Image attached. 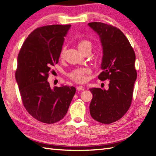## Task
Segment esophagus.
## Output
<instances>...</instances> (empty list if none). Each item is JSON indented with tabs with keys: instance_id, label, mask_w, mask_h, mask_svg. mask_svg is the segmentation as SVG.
<instances>
[{
	"instance_id": "1",
	"label": "esophagus",
	"mask_w": 156,
	"mask_h": 156,
	"mask_svg": "<svg viewBox=\"0 0 156 156\" xmlns=\"http://www.w3.org/2000/svg\"><path fill=\"white\" fill-rule=\"evenodd\" d=\"M85 90V87H83V86H78L77 87V90L78 91H82V90Z\"/></svg>"
}]
</instances>
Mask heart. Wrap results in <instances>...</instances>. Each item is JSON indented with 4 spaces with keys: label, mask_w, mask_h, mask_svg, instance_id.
<instances>
[{
    "label": "heart",
    "mask_w": 156,
    "mask_h": 156,
    "mask_svg": "<svg viewBox=\"0 0 156 156\" xmlns=\"http://www.w3.org/2000/svg\"><path fill=\"white\" fill-rule=\"evenodd\" d=\"M91 41L87 39H82L78 44V48L81 53H83L87 50H91ZM65 54V49L62 48L60 53V57L63 58ZM91 73V69L88 67H80L73 69L69 73V77L71 80L78 83H83L87 81V76Z\"/></svg>",
    "instance_id": "1"
}]
</instances>
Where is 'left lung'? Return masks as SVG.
Listing matches in <instances>:
<instances>
[{
    "label": "left lung",
    "mask_w": 156,
    "mask_h": 156,
    "mask_svg": "<svg viewBox=\"0 0 156 156\" xmlns=\"http://www.w3.org/2000/svg\"><path fill=\"white\" fill-rule=\"evenodd\" d=\"M88 25L99 35L103 46V71L98 78L102 81L110 80L107 90H90L93 95L90 115L97 122L108 124L120 119L131 105L137 78L135 54L126 37L117 27L101 22Z\"/></svg>",
    "instance_id": "1"
}]
</instances>
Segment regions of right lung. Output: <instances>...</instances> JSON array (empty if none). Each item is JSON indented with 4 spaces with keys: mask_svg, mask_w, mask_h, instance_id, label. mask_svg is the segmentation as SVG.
I'll return each mask as SVG.
<instances>
[{
    "mask_svg": "<svg viewBox=\"0 0 156 156\" xmlns=\"http://www.w3.org/2000/svg\"><path fill=\"white\" fill-rule=\"evenodd\" d=\"M71 25H50L32 32L17 58L15 76L22 103L39 122L54 123L65 117L76 93L71 86L51 89L47 80L51 69L58 63Z\"/></svg>",
    "mask_w": 156,
    "mask_h": 156,
    "instance_id": "right-lung-1",
    "label": "right lung"
}]
</instances>
